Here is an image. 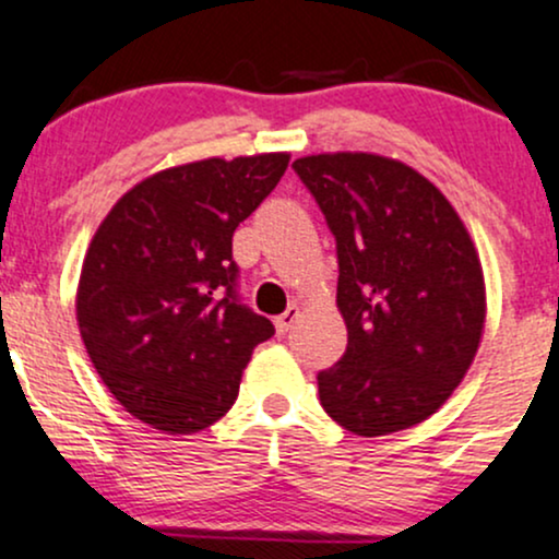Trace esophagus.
Returning a JSON list of instances; mask_svg holds the SVG:
<instances>
[{"mask_svg": "<svg viewBox=\"0 0 559 559\" xmlns=\"http://www.w3.org/2000/svg\"><path fill=\"white\" fill-rule=\"evenodd\" d=\"M297 318H299V307L297 305H292L284 312V316L275 318V331H278V336H286V333L292 331V325L297 323Z\"/></svg>", "mask_w": 559, "mask_h": 559, "instance_id": "34e87169", "label": "esophagus"}]
</instances>
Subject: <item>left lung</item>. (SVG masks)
Wrapping results in <instances>:
<instances>
[{
  "mask_svg": "<svg viewBox=\"0 0 559 559\" xmlns=\"http://www.w3.org/2000/svg\"><path fill=\"white\" fill-rule=\"evenodd\" d=\"M338 258L346 352L318 373L325 413L357 436L418 426L460 386L486 320L484 271L452 204L418 170L368 152L292 165Z\"/></svg>",
  "mask_w": 559,
  "mask_h": 559,
  "instance_id": "obj_1",
  "label": "left lung"
}]
</instances>
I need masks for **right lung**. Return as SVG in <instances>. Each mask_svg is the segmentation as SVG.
Returning a JSON list of instances; mask_svg holds the SVG:
<instances>
[{"label": "right lung", "instance_id": "obj_1", "mask_svg": "<svg viewBox=\"0 0 559 559\" xmlns=\"http://www.w3.org/2000/svg\"><path fill=\"white\" fill-rule=\"evenodd\" d=\"M286 168V152L178 165L126 191L96 228L75 316L133 418L197 433L236 402L252 349L275 329L239 297L234 230Z\"/></svg>", "mask_w": 559, "mask_h": 559}]
</instances>
